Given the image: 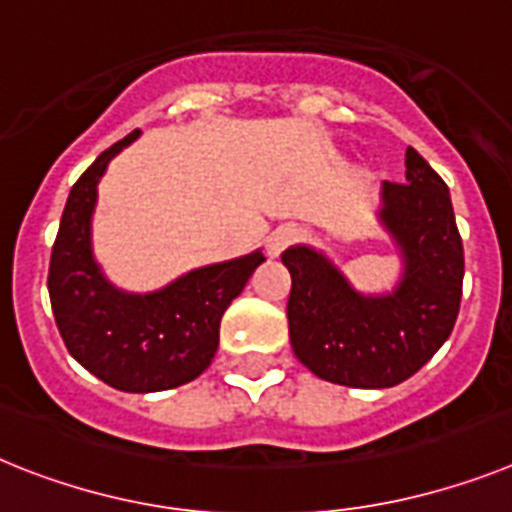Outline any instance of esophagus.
<instances>
[{
	"label": "esophagus",
	"mask_w": 512,
	"mask_h": 512,
	"mask_svg": "<svg viewBox=\"0 0 512 512\" xmlns=\"http://www.w3.org/2000/svg\"><path fill=\"white\" fill-rule=\"evenodd\" d=\"M302 239V229L299 226H294V223H289V226H278L273 234L265 239V249H268L270 257H278L286 247H291L294 242H299Z\"/></svg>",
	"instance_id": "obj_1"
}]
</instances>
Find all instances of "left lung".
I'll return each mask as SVG.
<instances>
[{"label":"left lung","instance_id":"left-lung-1","mask_svg":"<svg viewBox=\"0 0 512 512\" xmlns=\"http://www.w3.org/2000/svg\"><path fill=\"white\" fill-rule=\"evenodd\" d=\"M377 226L398 255L390 291H362L312 244L281 255L291 273L289 338L296 359L346 388H393L450 338L461 307L463 244L435 169L406 150V184H380Z\"/></svg>","mask_w":512,"mask_h":512}]
</instances>
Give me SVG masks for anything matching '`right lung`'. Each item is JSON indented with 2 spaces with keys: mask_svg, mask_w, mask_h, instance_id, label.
<instances>
[{
  "mask_svg": "<svg viewBox=\"0 0 512 512\" xmlns=\"http://www.w3.org/2000/svg\"><path fill=\"white\" fill-rule=\"evenodd\" d=\"M140 130L103 150L64 205L49 263V296L64 346L111 388L158 393L187 385L210 367L221 317L265 263L263 249L192 268L153 291L119 289L93 252L98 182Z\"/></svg>",
  "mask_w": 512,
  "mask_h": 512,
  "instance_id": "1",
  "label": "right lung"
}]
</instances>
